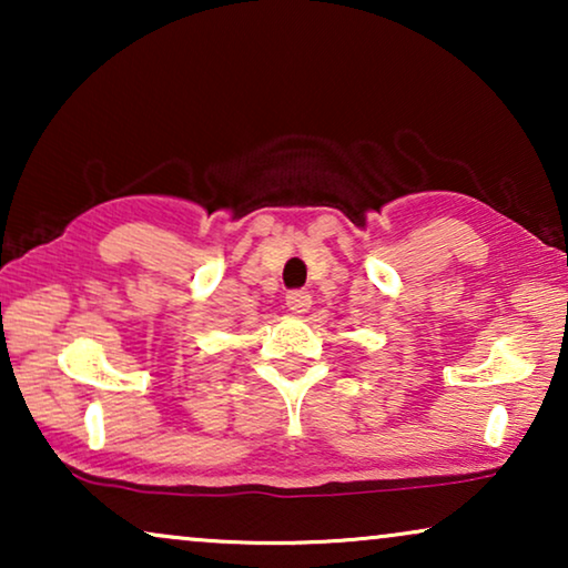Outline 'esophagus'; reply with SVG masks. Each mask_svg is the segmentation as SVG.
Returning <instances> with one entry per match:
<instances>
[{
  "mask_svg": "<svg viewBox=\"0 0 568 568\" xmlns=\"http://www.w3.org/2000/svg\"><path fill=\"white\" fill-rule=\"evenodd\" d=\"M310 305H313V297H310L305 290H294L286 294V307H290L294 315H305Z\"/></svg>",
  "mask_w": 568,
  "mask_h": 568,
  "instance_id": "esophagus-1",
  "label": "esophagus"
}]
</instances>
